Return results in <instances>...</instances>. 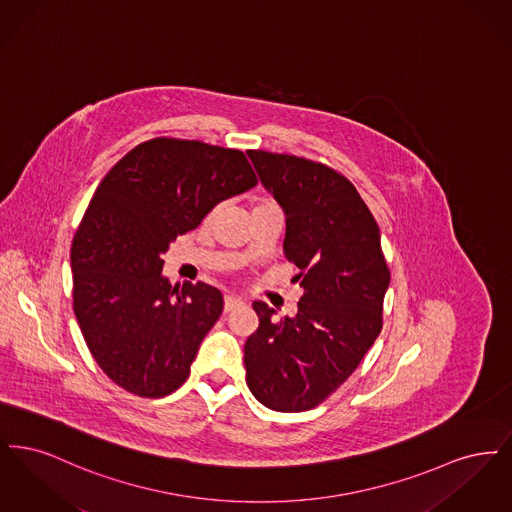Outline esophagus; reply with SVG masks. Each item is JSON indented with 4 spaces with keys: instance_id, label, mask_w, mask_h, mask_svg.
Returning a JSON list of instances; mask_svg holds the SVG:
<instances>
[{
    "instance_id": "obj_1",
    "label": "esophagus",
    "mask_w": 512,
    "mask_h": 512,
    "mask_svg": "<svg viewBox=\"0 0 512 512\" xmlns=\"http://www.w3.org/2000/svg\"><path fill=\"white\" fill-rule=\"evenodd\" d=\"M240 307H244V301L240 297H234V295L224 297V313H230V311L240 309Z\"/></svg>"
}]
</instances>
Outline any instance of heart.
I'll list each match as a JSON object with an SVG mask.
<instances>
[{
	"label": "heart",
	"mask_w": 512,
	"mask_h": 512,
	"mask_svg": "<svg viewBox=\"0 0 512 512\" xmlns=\"http://www.w3.org/2000/svg\"><path fill=\"white\" fill-rule=\"evenodd\" d=\"M213 215H215V213H213Z\"/></svg>",
	"instance_id": "1"
}]
</instances>
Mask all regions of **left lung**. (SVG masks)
<instances>
[{"mask_svg":"<svg viewBox=\"0 0 512 512\" xmlns=\"http://www.w3.org/2000/svg\"><path fill=\"white\" fill-rule=\"evenodd\" d=\"M247 155L286 213L284 255L303 295L282 320L253 303L259 328L245 341V380L268 409L301 413L338 390L378 338L390 268L376 220L341 172L288 153Z\"/></svg>","mask_w":512,"mask_h":512,"instance_id":"obj_1","label":"left lung"}]
</instances>
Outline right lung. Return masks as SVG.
<instances>
[{
    "label": "right lung",
    "instance_id": "1",
    "mask_svg": "<svg viewBox=\"0 0 512 512\" xmlns=\"http://www.w3.org/2000/svg\"><path fill=\"white\" fill-rule=\"evenodd\" d=\"M255 184L244 151L167 136L130 149L101 180L71 247L73 307L90 353L122 390L157 399L190 376L224 299L203 282L172 288L163 255Z\"/></svg>",
    "mask_w": 512,
    "mask_h": 512
}]
</instances>
